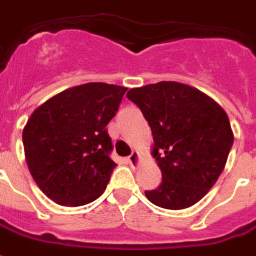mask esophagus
<instances>
[{
    "instance_id": "obj_1",
    "label": "esophagus",
    "mask_w": 256,
    "mask_h": 256,
    "mask_svg": "<svg viewBox=\"0 0 256 256\" xmlns=\"http://www.w3.org/2000/svg\"><path fill=\"white\" fill-rule=\"evenodd\" d=\"M128 162H130V166L132 168H135L138 166V162H139V154H138V152H132L131 156L128 157Z\"/></svg>"
}]
</instances>
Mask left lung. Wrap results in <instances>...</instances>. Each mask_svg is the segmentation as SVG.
I'll list each match as a JSON object with an SVG mask.
<instances>
[{"mask_svg":"<svg viewBox=\"0 0 256 256\" xmlns=\"http://www.w3.org/2000/svg\"><path fill=\"white\" fill-rule=\"evenodd\" d=\"M153 135V156L162 180L144 194L156 206L183 210L196 204L218 180L233 146L224 110L189 85L160 81L128 90Z\"/></svg>","mask_w":256,"mask_h":256,"instance_id":"1","label":"left lung"}]
</instances>
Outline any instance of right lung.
<instances>
[{"label":"right lung","mask_w":256,"mask_h":256,"mask_svg":"<svg viewBox=\"0 0 256 256\" xmlns=\"http://www.w3.org/2000/svg\"><path fill=\"white\" fill-rule=\"evenodd\" d=\"M126 88L88 82L36 108L23 130L28 170L38 188L60 206L92 202L106 190L116 162L106 125Z\"/></svg>","instance_id":"right-lung-1"}]
</instances>
